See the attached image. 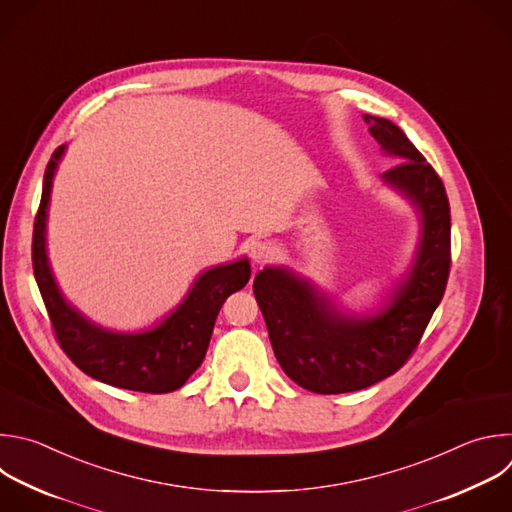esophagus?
Wrapping results in <instances>:
<instances>
[{
	"label": "esophagus",
	"instance_id": "esophagus-1",
	"mask_svg": "<svg viewBox=\"0 0 512 512\" xmlns=\"http://www.w3.org/2000/svg\"><path fill=\"white\" fill-rule=\"evenodd\" d=\"M273 255H275V247L269 241H255L251 245V259L255 263H265L273 259Z\"/></svg>",
	"mask_w": 512,
	"mask_h": 512
}]
</instances>
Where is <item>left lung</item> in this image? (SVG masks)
<instances>
[{
    "mask_svg": "<svg viewBox=\"0 0 512 512\" xmlns=\"http://www.w3.org/2000/svg\"><path fill=\"white\" fill-rule=\"evenodd\" d=\"M364 122L382 150L400 160L382 181L422 221L408 273L372 313L344 311L287 267H265L253 281L279 366L315 394L356 392L396 374L418 348L450 273V205L440 177L394 122L372 114Z\"/></svg>",
    "mask_w": 512,
    "mask_h": 512,
    "instance_id": "obj_1",
    "label": "left lung"
}]
</instances>
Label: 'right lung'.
<instances>
[{
	"label": "right lung",
	"mask_w": 512,
	"mask_h": 512,
	"mask_svg": "<svg viewBox=\"0 0 512 512\" xmlns=\"http://www.w3.org/2000/svg\"><path fill=\"white\" fill-rule=\"evenodd\" d=\"M64 148L58 146L46 166L32 239L34 275L58 344L84 374L104 384L146 394L179 390L203 364L215 319L225 299L247 285L251 265L239 259L207 269L183 303L150 329L124 333L90 321L62 295L46 253L48 203Z\"/></svg>",
	"instance_id": "add662e5"
}]
</instances>
